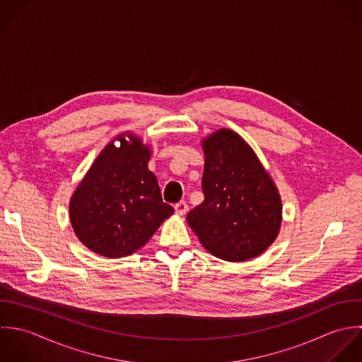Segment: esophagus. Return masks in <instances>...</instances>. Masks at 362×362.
Masks as SVG:
<instances>
[{"label": "esophagus", "instance_id": "obj_1", "mask_svg": "<svg viewBox=\"0 0 362 362\" xmlns=\"http://www.w3.org/2000/svg\"><path fill=\"white\" fill-rule=\"evenodd\" d=\"M187 210H189V206L186 202H180L175 206V211L177 216H185L187 213Z\"/></svg>", "mask_w": 362, "mask_h": 362}]
</instances>
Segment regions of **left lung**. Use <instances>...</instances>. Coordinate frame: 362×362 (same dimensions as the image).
Instances as JSON below:
<instances>
[{
  "instance_id": "obj_1",
  "label": "left lung",
  "mask_w": 362,
  "mask_h": 362,
  "mask_svg": "<svg viewBox=\"0 0 362 362\" xmlns=\"http://www.w3.org/2000/svg\"><path fill=\"white\" fill-rule=\"evenodd\" d=\"M204 202L187 214L200 243L218 259L246 262L277 239L283 204L279 189L252 146L230 129L202 140Z\"/></svg>"
}]
</instances>
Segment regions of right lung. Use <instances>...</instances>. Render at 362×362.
<instances>
[{
  "label": "right lung",
  "instance_id": "right-lung-1",
  "mask_svg": "<svg viewBox=\"0 0 362 362\" xmlns=\"http://www.w3.org/2000/svg\"><path fill=\"white\" fill-rule=\"evenodd\" d=\"M115 141L121 145L116 147ZM151 146L134 133L119 134L96 156L70 200L76 238L96 255H133L175 210L162 202L148 169Z\"/></svg>",
  "mask_w": 362,
  "mask_h": 362
}]
</instances>
